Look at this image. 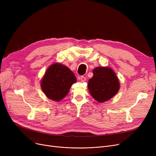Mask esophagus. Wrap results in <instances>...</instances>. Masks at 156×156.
Wrapping results in <instances>:
<instances>
[{
  "label": "esophagus",
  "instance_id": "1",
  "mask_svg": "<svg viewBox=\"0 0 156 156\" xmlns=\"http://www.w3.org/2000/svg\"><path fill=\"white\" fill-rule=\"evenodd\" d=\"M79 80H81V81H86V78L85 77V76H80V78H79Z\"/></svg>",
  "mask_w": 156,
  "mask_h": 156
}]
</instances>
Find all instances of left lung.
I'll return each instance as SVG.
<instances>
[{"instance_id":"8db88e82","label":"left lung","mask_w":156,"mask_h":156,"mask_svg":"<svg viewBox=\"0 0 156 156\" xmlns=\"http://www.w3.org/2000/svg\"><path fill=\"white\" fill-rule=\"evenodd\" d=\"M88 81V88L95 100L100 103L109 101L119 91L120 84L116 73L108 67H97Z\"/></svg>"}]
</instances>
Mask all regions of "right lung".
<instances>
[{
    "instance_id": "obj_1",
    "label": "right lung",
    "mask_w": 156,
    "mask_h": 156,
    "mask_svg": "<svg viewBox=\"0 0 156 156\" xmlns=\"http://www.w3.org/2000/svg\"><path fill=\"white\" fill-rule=\"evenodd\" d=\"M76 81V76L68 67L55 63L47 69L41 81V88L48 99L59 102L66 96Z\"/></svg>"
}]
</instances>
